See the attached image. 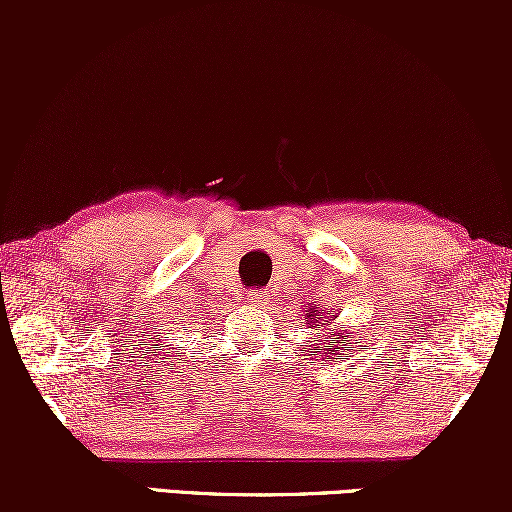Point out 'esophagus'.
Masks as SVG:
<instances>
[{
  "instance_id": "1",
  "label": "esophagus",
  "mask_w": 512,
  "mask_h": 512,
  "mask_svg": "<svg viewBox=\"0 0 512 512\" xmlns=\"http://www.w3.org/2000/svg\"><path fill=\"white\" fill-rule=\"evenodd\" d=\"M264 298H267V293L260 291V289L248 291V296H245V303H248V305H262Z\"/></svg>"
}]
</instances>
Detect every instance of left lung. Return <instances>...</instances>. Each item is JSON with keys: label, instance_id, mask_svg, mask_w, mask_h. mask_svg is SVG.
Instances as JSON below:
<instances>
[{"label": "left lung", "instance_id": "obj_1", "mask_svg": "<svg viewBox=\"0 0 512 512\" xmlns=\"http://www.w3.org/2000/svg\"><path fill=\"white\" fill-rule=\"evenodd\" d=\"M317 314V310L315 308H310V310H305V322H308L310 327H315L313 322H320V327H325L327 322V317L325 320H322V317L318 315V320H314V315ZM330 315V313H327ZM315 346H313V351H310V356H320V354H339V351H351L354 349V346L358 344V339H354V332H346V330H330V332H317V339H315Z\"/></svg>", "mask_w": 512, "mask_h": 512}]
</instances>
